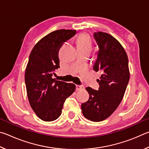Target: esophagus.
Masks as SVG:
<instances>
[{
    "label": "esophagus",
    "mask_w": 149,
    "mask_h": 149,
    "mask_svg": "<svg viewBox=\"0 0 149 149\" xmlns=\"http://www.w3.org/2000/svg\"><path fill=\"white\" fill-rule=\"evenodd\" d=\"M84 89V85H76V90L77 91H79V90H81V89Z\"/></svg>",
    "instance_id": "esophagus-1"
}]
</instances>
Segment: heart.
I'll use <instances>...</instances> for the list:
<instances>
[{
  "instance_id": "b5f03b06",
  "label": "heart",
  "mask_w": 149,
  "mask_h": 149,
  "mask_svg": "<svg viewBox=\"0 0 149 149\" xmlns=\"http://www.w3.org/2000/svg\"><path fill=\"white\" fill-rule=\"evenodd\" d=\"M77 49H91V41L90 37L86 34H81L77 40Z\"/></svg>"
}]
</instances>
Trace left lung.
I'll return each mask as SVG.
<instances>
[{"mask_svg": "<svg viewBox=\"0 0 149 149\" xmlns=\"http://www.w3.org/2000/svg\"><path fill=\"white\" fill-rule=\"evenodd\" d=\"M93 37L99 48L93 70L100 74L98 90L86 87L89 99L81 104L84 116L93 122L107 119L118 107L130 80L127 54L112 35L95 32Z\"/></svg>", "mask_w": 149, "mask_h": 149, "instance_id": "obj_1", "label": "left lung"}]
</instances>
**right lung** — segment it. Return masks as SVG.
Wrapping results in <instances>:
<instances>
[{
    "mask_svg": "<svg viewBox=\"0 0 149 149\" xmlns=\"http://www.w3.org/2000/svg\"><path fill=\"white\" fill-rule=\"evenodd\" d=\"M76 33L69 29L51 32L35 45L29 55L25 73L27 97L35 114L45 122L61 115L65 99L75 90L74 84L57 81L52 75L60 68V48Z\"/></svg>",
    "mask_w": 149,
    "mask_h": 149,
    "instance_id": "add662e5",
    "label": "right lung"
}]
</instances>
